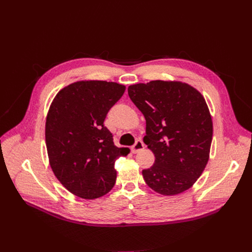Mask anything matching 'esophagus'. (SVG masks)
I'll list each match as a JSON object with an SVG mask.
<instances>
[{
    "label": "esophagus",
    "mask_w": 252,
    "mask_h": 252,
    "mask_svg": "<svg viewBox=\"0 0 252 252\" xmlns=\"http://www.w3.org/2000/svg\"><path fill=\"white\" fill-rule=\"evenodd\" d=\"M144 149V143L141 140H138L135 142V144L131 147V151L132 154H136V152H139L141 150Z\"/></svg>",
    "instance_id": "1"
}]
</instances>
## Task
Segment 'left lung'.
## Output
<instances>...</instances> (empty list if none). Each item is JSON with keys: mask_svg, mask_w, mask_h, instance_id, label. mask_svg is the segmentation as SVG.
Masks as SVG:
<instances>
[{"mask_svg": "<svg viewBox=\"0 0 252 252\" xmlns=\"http://www.w3.org/2000/svg\"><path fill=\"white\" fill-rule=\"evenodd\" d=\"M128 94L146 120L143 141L156 157L142 171L145 182L164 195L185 191L209 158L212 120L205 98L185 83L165 81L135 84Z\"/></svg>", "mask_w": 252, "mask_h": 252, "instance_id": "obj_1", "label": "left lung"}]
</instances>
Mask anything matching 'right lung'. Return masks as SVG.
Instances as JSON below:
<instances>
[{"label":"right lung","mask_w":252,"mask_h":252,"mask_svg":"<svg viewBox=\"0 0 252 252\" xmlns=\"http://www.w3.org/2000/svg\"><path fill=\"white\" fill-rule=\"evenodd\" d=\"M126 87L106 81H82L63 88L46 119V147L57 179L74 195L94 200L116 184L114 162L128 155L104 125Z\"/></svg>","instance_id":"obj_1"}]
</instances>
